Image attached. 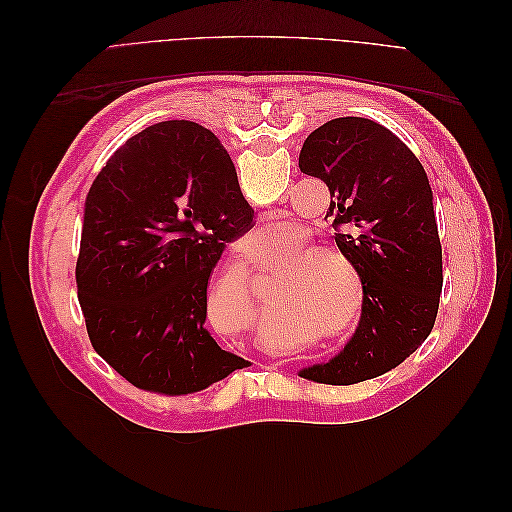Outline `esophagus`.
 Listing matches in <instances>:
<instances>
[{"instance_id": "34e87169", "label": "esophagus", "mask_w": 512, "mask_h": 512, "mask_svg": "<svg viewBox=\"0 0 512 512\" xmlns=\"http://www.w3.org/2000/svg\"><path fill=\"white\" fill-rule=\"evenodd\" d=\"M265 218H269V215H262V220H265Z\"/></svg>"}]
</instances>
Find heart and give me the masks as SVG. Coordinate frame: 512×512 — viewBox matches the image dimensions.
Listing matches in <instances>:
<instances>
[{
	"instance_id": "heart-1",
	"label": "heart",
	"mask_w": 512,
	"mask_h": 512,
	"mask_svg": "<svg viewBox=\"0 0 512 512\" xmlns=\"http://www.w3.org/2000/svg\"><path fill=\"white\" fill-rule=\"evenodd\" d=\"M305 226H288L282 239L284 265L275 273V292L284 320L342 339L359 324L367 303L365 275L354 256L335 241H312ZM209 320L218 329L239 331L258 322L252 269L239 258L215 277L205 294Z\"/></svg>"
}]
</instances>
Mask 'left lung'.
Listing matches in <instances>:
<instances>
[{"instance_id": "8db88e82", "label": "left lung", "mask_w": 512, "mask_h": 512, "mask_svg": "<svg viewBox=\"0 0 512 512\" xmlns=\"http://www.w3.org/2000/svg\"><path fill=\"white\" fill-rule=\"evenodd\" d=\"M301 173L327 183L335 243L365 275L367 303L335 359L301 371L322 384H356L404 363L429 337L442 294V245L421 162L380 123L331 119L305 138Z\"/></svg>"}]
</instances>
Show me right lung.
I'll use <instances>...</instances> for the list:
<instances>
[{"label":"right lung","instance_id":"add662e5","mask_svg":"<svg viewBox=\"0 0 512 512\" xmlns=\"http://www.w3.org/2000/svg\"><path fill=\"white\" fill-rule=\"evenodd\" d=\"M211 130L162 121L123 143L89 188L76 288L91 346L136 389L192 395L250 365L205 329L209 275L252 228Z\"/></svg>","mask_w":512,"mask_h":512}]
</instances>
